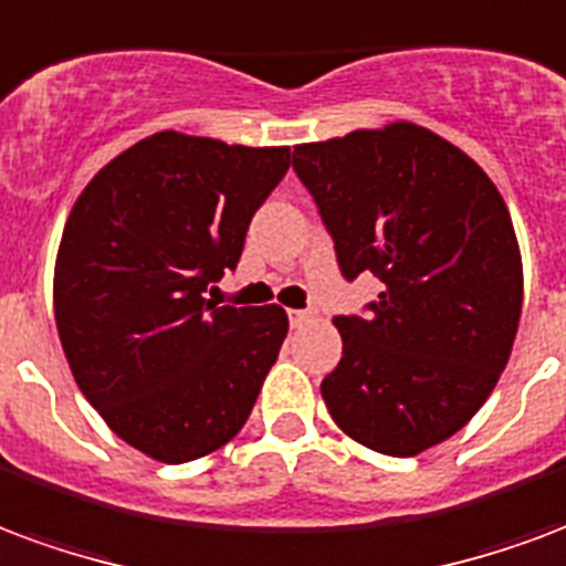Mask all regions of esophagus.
Listing matches in <instances>:
<instances>
[{
    "mask_svg": "<svg viewBox=\"0 0 566 566\" xmlns=\"http://www.w3.org/2000/svg\"><path fill=\"white\" fill-rule=\"evenodd\" d=\"M287 317H291V326H305L308 321H312V312H303V308H294V312H287Z\"/></svg>",
    "mask_w": 566,
    "mask_h": 566,
    "instance_id": "esophagus-1",
    "label": "esophagus"
}]
</instances>
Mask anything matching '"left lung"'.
Masks as SVG:
<instances>
[{"label":"left lung","instance_id":"obj_1","mask_svg":"<svg viewBox=\"0 0 566 566\" xmlns=\"http://www.w3.org/2000/svg\"><path fill=\"white\" fill-rule=\"evenodd\" d=\"M294 170L345 279L375 272L368 315H342L321 384L347 438L417 455L471 420L504 371L522 315V254L495 182L413 123L294 146Z\"/></svg>","mask_w":566,"mask_h":566}]
</instances>
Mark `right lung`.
I'll return each mask as SVG.
<instances>
[{"mask_svg":"<svg viewBox=\"0 0 566 566\" xmlns=\"http://www.w3.org/2000/svg\"><path fill=\"white\" fill-rule=\"evenodd\" d=\"M287 146L158 132L116 155L62 230L53 312L81 392L134 450L182 464L240 432L287 336L279 305H216Z\"/></svg>","mask_w":566,"mask_h":566,"instance_id":"obj_1","label":"right lung"}]
</instances>
